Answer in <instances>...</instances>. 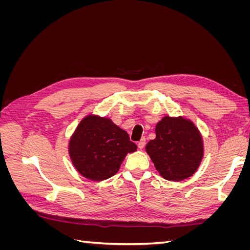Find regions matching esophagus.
Wrapping results in <instances>:
<instances>
[{"label": "esophagus", "instance_id": "esophagus-1", "mask_svg": "<svg viewBox=\"0 0 250 250\" xmlns=\"http://www.w3.org/2000/svg\"><path fill=\"white\" fill-rule=\"evenodd\" d=\"M145 145H146V139L143 138V139L138 143V147H139V149L142 150L144 147H145Z\"/></svg>", "mask_w": 250, "mask_h": 250}]
</instances>
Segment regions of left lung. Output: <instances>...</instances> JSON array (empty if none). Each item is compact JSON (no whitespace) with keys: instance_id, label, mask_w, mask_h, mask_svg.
Listing matches in <instances>:
<instances>
[{"instance_id":"obj_1","label":"left lung","mask_w":250,"mask_h":250,"mask_svg":"<svg viewBox=\"0 0 250 250\" xmlns=\"http://www.w3.org/2000/svg\"><path fill=\"white\" fill-rule=\"evenodd\" d=\"M156 138L146 145V152L156 170L168 180H184L198 169L203 142L197 127L185 118L166 116L156 124Z\"/></svg>"}]
</instances>
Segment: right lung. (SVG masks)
Wrapping results in <instances>:
<instances>
[{
	"instance_id": "add662e5",
	"label": "right lung",
	"mask_w": 250,
	"mask_h": 250,
	"mask_svg": "<svg viewBox=\"0 0 250 250\" xmlns=\"http://www.w3.org/2000/svg\"><path fill=\"white\" fill-rule=\"evenodd\" d=\"M69 145L74 167L82 176L95 181L115 175L127 153L138 148L111 120L93 115L81 121Z\"/></svg>"
}]
</instances>
